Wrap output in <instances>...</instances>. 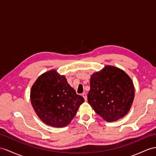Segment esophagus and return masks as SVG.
Segmentation results:
<instances>
[{
  "label": "esophagus",
  "mask_w": 156,
  "mask_h": 156,
  "mask_svg": "<svg viewBox=\"0 0 156 156\" xmlns=\"http://www.w3.org/2000/svg\"><path fill=\"white\" fill-rule=\"evenodd\" d=\"M82 96H83V98H84V99H85V101H87V94H86V93H83V94H82Z\"/></svg>",
  "instance_id": "esophagus-1"
}]
</instances>
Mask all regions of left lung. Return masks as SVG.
Instances as JSON below:
<instances>
[{
    "mask_svg": "<svg viewBox=\"0 0 156 156\" xmlns=\"http://www.w3.org/2000/svg\"><path fill=\"white\" fill-rule=\"evenodd\" d=\"M134 97L133 81L118 68L106 66L91 76L87 101L96 113L107 121H117L126 115Z\"/></svg>",
    "mask_w": 156,
    "mask_h": 156,
    "instance_id": "obj_1",
    "label": "left lung"
}]
</instances>
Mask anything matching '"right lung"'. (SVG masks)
<instances>
[{
    "instance_id": "add662e5",
    "label": "right lung",
    "mask_w": 156,
    "mask_h": 156,
    "mask_svg": "<svg viewBox=\"0 0 156 156\" xmlns=\"http://www.w3.org/2000/svg\"><path fill=\"white\" fill-rule=\"evenodd\" d=\"M30 98L40 119L48 125L58 128L69 125L84 101L68 83L65 76L53 70L37 79L31 87Z\"/></svg>"
}]
</instances>
